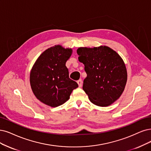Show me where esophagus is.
<instances>
[{
	"label": "esophagus",
	"mask_w": 151,
	"mask_h": 151,
	"mask_svg": "<svg viewBox=\"0 0 151 151\" xmlns=\"http://www.w3.org/2000/svg\"><path fill=\"white\" fill-rule=\"evenodd\" d=\"M77 83H78V84L79 87H81V86H82V80L81 79H80L79 80L77 81Z\"/></svg>",
	"instance_id": "esophagus-1"
}]
</instances>
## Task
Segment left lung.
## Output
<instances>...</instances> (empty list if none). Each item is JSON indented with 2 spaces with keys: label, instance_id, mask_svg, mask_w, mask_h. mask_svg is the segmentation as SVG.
<instances>
[{
  "label": "left lung",
  "instance_id": "left-lung-1",
  "mask_svg": "<svg viewBox=\"0 0 151 151\" xmlns=\"http://www.w3.org/2000/svg\"><path fill=\"white\" fill-rule=\"evenodd\" d=\"M78 60L85 65L87 76L83 89L90 101L105 107L116 101L127 81L126 66L120 56L108 47H80Z\"/></svg>",
  "mask_w": 151,
  "mask_h": 151
}]
</instances>
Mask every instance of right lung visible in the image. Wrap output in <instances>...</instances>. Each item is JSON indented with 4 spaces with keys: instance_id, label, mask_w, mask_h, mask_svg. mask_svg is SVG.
<instances>
[{
    "instance_id": "right-lung-1",
    "label": "right lung",
    "mask_w": 151,
    "mask_h": 151,
    "mask_svg": "<svg viewBox=\"0 0 151 151\" xmlns=\"http://www.w3.org/2000/svg\"><path fill=\"white\" fill-rule=\"evenodd\" d=\"M71 53V48L55 45L42 53L33 66L30 75L31 88L43 103L57 107L68 100L72 91L78 87L69 78L65 65Z\"/></svg>"
}]
</instances>
